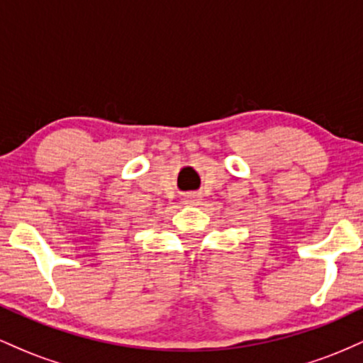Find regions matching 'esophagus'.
<instances>
[{
	"label": "esophagus",
	"mask_w": 363,
	"mask_h": 363,
	"mask_svg": "<svg viewBox=\"0 0 363 363\" xmlns=\"http://www.w3.org/2000/svg\"><path fill=\"white\" fill-rule=\"evenodd\" d=\"M198 203H199V194H196V193L186 194L184 205H198Z\"/></svg>",
	"instance_id": "1"
}]
</instances>
